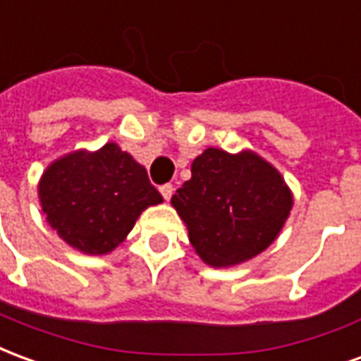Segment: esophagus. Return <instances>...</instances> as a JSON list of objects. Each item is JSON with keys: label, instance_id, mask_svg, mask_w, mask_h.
Returning <instances> with one entry per match:
<instances>
[{"label": "esophagus", "instance_id": "1", "mask_svg": "<svg viewBox=\"0 0 361 361\" xmlns=\"http://www.w3.org/2000/svg\"><path fill=\"white\" fill-rule=\"evenodd\" d=\"M160 193H162V197H164L166 201H170V197L173 195V185H172V183H164V185L160 188Z\"/></svg>", "mask_w": 361, "mask_h": 361}]
</instances>
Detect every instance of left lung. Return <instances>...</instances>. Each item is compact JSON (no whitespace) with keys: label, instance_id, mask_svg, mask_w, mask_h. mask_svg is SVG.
<instances>
[{"label":"left lung","instance_id":"1","mask_svg":"<svg viewBox=\"0 0 361 361\" xmlns=\"http://www.w3.org/2000/svg\"><path fill=\"white\" fill-rule=\"evenodd\" d=\"M172 204L189 242L211 267L243 263L267 250L284 226L292 195L280 173L253 152L207 149L191 164Z\"/></svg>","mask_w":361,"mask_h":361}]
</instances>
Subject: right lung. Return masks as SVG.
Segmentation results:
<instances>
[{
	"label": "right lung",
	"instance_id": "add662e5",
	"mask_svg": "<svg viewBox=\"0 0 361 361\" xmlns=\"http://www.w3.org/2000/svg\"><path fill=\"white\" fill-rule=\"evenodd\" d=\"M38 195L59 238L90 255L114 250L147 207L162 203L147 170L114 142L56 160L44 172Z\"/></svg>",
	"mask_w": 361,
	"mask_h": 361
}]
</instances>
